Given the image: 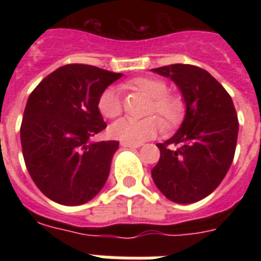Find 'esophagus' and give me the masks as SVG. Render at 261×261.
I'll return each instance as SVG.
<instances>
[{
	"instance_id": "esophagus-1",
	"label": "esophagus",
	"mask_w": 261,
	"mask_h": 261,
	"mask_svg": "<svg viewBox=\"0 0 261 261\" xmlns=\"http://www.w3.org/2000/svg\"><path fill=\"white\" fill-rule=\"evenodd\" d=\"M120 145H122L123 147H139L142 146L141 143H133V142H126V141H120Z\"/></svg>"
}]
</instances>
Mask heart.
<instances>
[{
	"label": "heart",
	"mask_w": 261,
	"mask_h": 261,
	"mask_svg": "<svg viewBox=\"0 0 261 261\" xmlns=\"http://www.w3.org/2000/svg\"><path fill=\"white\" fill-rule=\"evenodd\" d=\"M127 88L142 92L147 97H150L146 115H159L165 127L171 128L181 122L184 115V102L177 96L167 93L168 85L163 80L139 77L127 84ZM97 108L104 118H118L123 112L122 100L118 90L115 88H107L106 90H102L98 97ZM161 128L163 123L157 116H147L141 120L120 119L110 127V134L120 141L141 143L146 139L153 138L154 135L159 134Z\"/></svg>",
	"instance_id": "heart-1"
}]
</instances>
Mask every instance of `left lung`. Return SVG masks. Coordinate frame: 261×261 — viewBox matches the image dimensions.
<instances>
[{
	"mask_svg": "<svg viewBox=\"0 0 261 261\" xmlns=\"http://www.w3.org/2000/svg\"><path fill=\"white\" fill-rule=\"evenodd\" d=\"M153 71L180 88L186 118L171 139L157 143L160 160L151 177L172 202H198L221 184L233 163L239 135L234 104L204 69L176 63Z\"/></svg>",
	"mask_w": 261,
	"mask_h": 261,
	"instance_id": "left-lung-1",
	"label": "left lung"
}]
</instances>
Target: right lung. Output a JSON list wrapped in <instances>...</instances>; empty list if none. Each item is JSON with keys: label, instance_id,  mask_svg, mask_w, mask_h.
Masks as SVG:
<instances>
[{"label": "right lung", "instance_id": "obj_1", "mask_svg": "<svg viewBox=\"0 0 261 261\" xmlns=\"http://www.w3.org/2000/svg\"><path fill=\"white\" fill-rule=\"evenodd\" d=\"M120 77L70 63L47 75L30 94L20 127L22 155L36 187L51 200L79 206L106 184L119 142L89 139L107 127L98 97Z\"/></svg>", "mask_w": 261, "mask_h": 261}]
</instances>
